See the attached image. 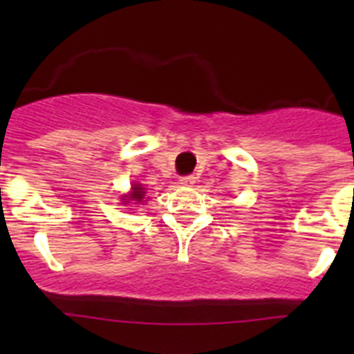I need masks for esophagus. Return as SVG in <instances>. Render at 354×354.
Wrapping results in <instances>:
<instances>
[{
  "label": "esophagus",
  "mask_w": 354,
  "mask_h": 354,
  "mask_svg": "<svg viewBox=\"0 0 354 354\" xmlns=\"http://www.w3.org/2000/svg\"><path fill=\"white\" fill-rule=\"evenodd\" d=\"M195 175H184V177H180V184H183V186H192V184H195Z\"/></svg>",
  "instance_id": "esophagus-1"
}]
</instances>
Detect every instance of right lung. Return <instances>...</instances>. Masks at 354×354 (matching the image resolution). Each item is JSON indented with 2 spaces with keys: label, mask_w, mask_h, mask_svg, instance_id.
<instances>
[{
  "label": "right lung",
  "mask_w": 354,
  "mask_h": 354,
  "mask_svg": "<svg viewBox=\"0 0 354 354\" xmlns=\"http://www.w3.org/2000/svg\"><path fill=\"white\" fill-rule=\"evenodd\" d=\"M143 200H145V187L142 186V184L134 183L133 186H131V193L129 195H126L124 198H122V202H133V204H142Z\"/></svg>",
  "instance_id": "right-lung-1"
}]
</instances>
